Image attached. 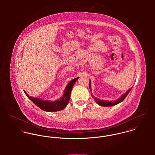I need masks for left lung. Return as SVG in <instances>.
Here are the masks:
<instances>
[{
    "label": "left lung",
    "instance_id": "obj_1",
    "mask_svg": "<svg viewBox=\"0 0 155 155\" xmlns=\"http://www.w3.org/2000/svg\"><path fill=\"white\" fill-rule=\"evenodd\" d=\"M89 88L90 89H91V82L89 81ZM131 88L128 91L126 92L125 94H123L122 95V97H120L119 98H118L116 101H104V100H101L96 97H95L94 96H92L93 98L95 100V101H96V103L100 105V106H104V107H109V106H115L119 103H120V102H122V101H124V100L126 98V97L127 96V95L128 94V93L130 92V91L131 90Z\"/></svg>",
    "mask_w": 155,
    "mask_h": 155
}]
</instances>
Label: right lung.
Listing matches in <instances>:
<instances>
[{
  "label": "right lung",
  "mask_w": 155,
  "mask_h": 155,
  "mask_svg": "<svg viewBox=\"0 0 155 155\" xmlns=\"http://www.w3.org/2000/svg\"><path fill=\"white\" fill-rule=\"evenodd\" d=\"M78 79L79 77L76 78L71 80L70 82H69L68 85H67L66 88L64 89L63 97L61 98H59L58 100L54 101H50L48 100L45 101L39 98L33 97L28 95L25 91H24V92L27 95V97L41 109L49 112L58 111L64 109L68 104L70 97L71 89L74 84Z\"/></svg>",
  "instance_id": "right-lung-1"
}]
</instances>
